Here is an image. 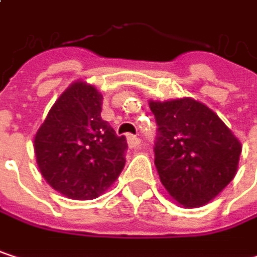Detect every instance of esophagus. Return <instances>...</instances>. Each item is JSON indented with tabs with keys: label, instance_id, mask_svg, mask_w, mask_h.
Returning a JSON list of instances; mask_svg holds the SVG:
<instances>
[{
	"label": "esophagus",
	"instance_id": "1",
	"mask_svg": "<svg viewBox=\"0 0 257 257\" xmlns=\"http://www.w3.org/2000/svg\"><path fill=\"white\" fill-rule=\"evenodd\" d=\"M126 141H128V146L131 149H135V147H138L141 144V140L138 137H135V135H128Z\"/></svg>",
	"mask_w": 257,
	"mask_h": 257
}]
</instances>
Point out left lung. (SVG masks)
<instances>
[{
    "label": "left lung",
    "instance_id": "8db88e82",
    "mask_svg": "<svg viewBox=\"0 0 257 257\" xmlns=\"http://www.w3.org/2000/svg\"><path fill=\"white\" fill-rule=\"evenodd\" d=\"M149 107L159 126L155 165L162 186L184 208L208 204L238 171L239 140L195 98L149 99Z\"/></svg>",
    "mask_w": 257,
    "mask_h": 257
}]
</instances>
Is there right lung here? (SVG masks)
<instances>
[{"mask_svg": "<svg viewBox=\"0 0 257 257\" xmlns=\"http://www.w3.org/2000/svg\"><path fill=\"white\" fill-rule=\"evenodd\" d=\"M102 93L73 81L35 132L34 152L43 179L61 195L87 201L102 195L125 167L126 138L101 119Z\"/></svg>", "mask_w": 257, "mask_h": 257, "instance_id": "obj_1", "label": "right lung"}]
</instances>
